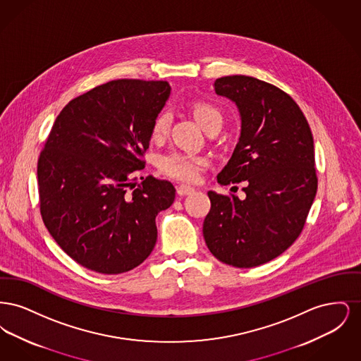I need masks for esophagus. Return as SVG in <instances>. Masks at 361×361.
<instances>
[{
  "label": "esophagus",
  "instance_id": "1",
  "mask_svg": "<svg viewBox=\"0 0 361 361\" xmlns=\"http://www.w3.org/2000/svg\"><path fill=\"white\" fill-rule=\"evenodd\" d=\"M193 192H195V189L187 187V185H180V187H177V193H178L180 196H187V195H190V193H193Z\"/></svg>",
  "mask_w": 361,
  "mask_h": 361
}]
</instances>
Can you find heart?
Segmentation results:
<instances>
[{"instance_id":"b5f03b06","label":"heart","mask_w":361,"mask_h":361,"mask_svg":"<svg viewBox=\"0 0 361 361\" xmlns=\"http://www.w3.org/2000/svg\"><path fill=\"white\" fill-rule=\"evenodd\" d=\"M193 116L202 128L206 131L214 124L222 123V114L211 104L197 103L193 105ZM172 115L168 109L161 111L155 116L152 126V135L154 139L164 137L171 126ZM161 172L172 178L184 183H195L199 180L203 169L208 165V159L203 155L185 154L172 152L159 158Z\"/></svg>"}]
</instances>
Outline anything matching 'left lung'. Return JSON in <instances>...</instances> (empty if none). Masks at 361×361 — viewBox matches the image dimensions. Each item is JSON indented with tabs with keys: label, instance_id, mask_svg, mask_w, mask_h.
<instances>
[{
	"label": "left lung",
	"instance_id": "1",
	"mask_svg": "<svg viewBox=\"0 0 361 361\" xmlns=\"http://www.w3.org/2000/svg\"><path fill=\"white\" fill-rule=\"evenodd\" d=\"M214 90L240 116V140L218 183L245 181L246 197L209 190L203 235L219 261L253 268L286 252L303 230L318 185L314 139L299 105L275 85L227 75Z\"/></svg>",
	"mask_w": 361,
	"mask_h": 361
}]
</instances>
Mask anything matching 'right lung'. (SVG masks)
I'll return each mask as SVG.
<instances>
[{
  "mask_svg": "<svg viewBox=\"0 0 361 361\" xmlns=\"http://www.w3.org/2000/svg\"><path fill=\"white\" fill-rule=\"evenodd\" d=\"M169 94L166 81L115 80L55 119L37 161L40 214L61 249L90 271L128 272L154 249L155 216L176 189L153 176L135 187L133 177Z\"/></svg>",
  "mask_w": 361,
  "mask_h": 361,
  "instance_id": "1",
  "label": "right lung"
}]
</instances>
